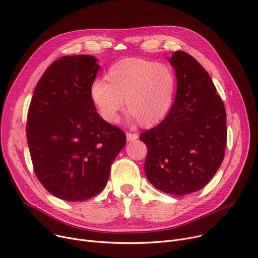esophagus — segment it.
<instances>
[{"instance_id": "1", "label": "esophagus", "mask_w": 258, "mask_h": 258, "mask_svg": "<svg viewBox=\"0 0 258 258\" xmlns=\"http://www.w3.org/2000/svg\"><path fill=\"white\" fill-rule=\"evenodd\" d=\"M126 137H127V142H133L135 140H137L138 138V135L136 133H130V132H127L126 133Z\"/></svg>"}]
</instances>
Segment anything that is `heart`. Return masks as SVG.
Returning <instances> with one entry per match:
<instances>
[{"label":"heart","mask_w":258,"mask_h":258,"mask_svg":"<svg viewBox=\"0 0 258 258\" xmlns=\"http://www.w3.org/2000/svg\"><path fill=\"white\" fill-rule=\"evenodd\" d=\"M175 74L164 64L144 58H126L112 65L104 79L90 89L91 100L99 115L115 123L124 105L144 127H153L168 114L174 98Z\"/></svg>","instance_id":"b5f03b06"}]
</instances>
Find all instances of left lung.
<instances>
[{
	"label": "left lung",
	"mask_w": 258,
	"mask_h": 258,
	"mask_svg": "<svg viewBox=\"0 0 258 258\" xmlns=\"http://www.w3.org/2000/svg\"><path fill=\"white\" fill-rule=\"evenodd\" d=\"M176 95L167 116L140 138L145 172L158 190L182 196L204 188L220 167L227 141L224 104L205 68L184 51L168 58Z\"/></svg>",
	"instance_id": "left-lung-1"
}]
</instances>
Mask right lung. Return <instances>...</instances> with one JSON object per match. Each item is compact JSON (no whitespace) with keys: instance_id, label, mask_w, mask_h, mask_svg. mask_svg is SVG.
<instances>
[{"instance_id":"add662e5","label":"right lung","mask_w":258,"mask_h":258,"mask_svg":"<svg viewBox=\"0 0 258 258\" xmlns=\"http://www.w3.org/2000/svg\"><path fill=\"white\" fill-rule=\"evenodd\" d=\"M94 55H66L43 73L31 100L27 141L38 180L52 195L81 202L100 193L125 133L98 114L90 89Z\"/></svg>"}]
</instances>
